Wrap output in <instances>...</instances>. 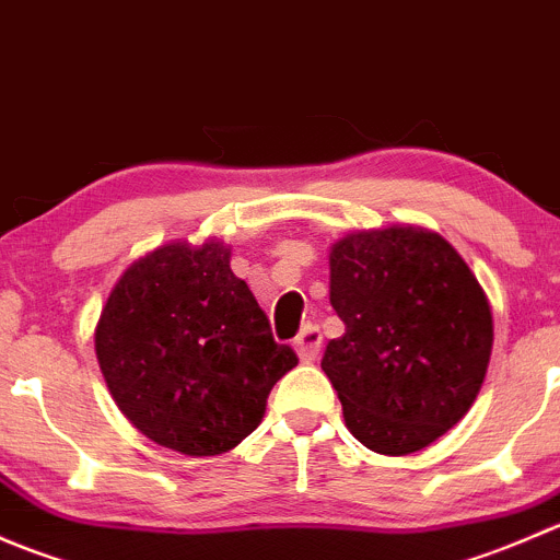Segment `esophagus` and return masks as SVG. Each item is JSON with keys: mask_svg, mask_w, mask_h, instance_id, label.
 Wrapping results in <instances>:
<instances>
[{"mask_svg": "<svg viewBox=\"0 0 560 560\" xmlns=\"http://www.w3.org/2000/svg\"><path fill=\"white\" fill-rule=\"evenodd\" d=\"M319 347H322V332L316 325H308L306 330L295 338V352L303 363H312V360H316Z\"/></svg>", "mask_w": 560, "mask_h": 560, "instance_id": "1", "label": "esophagus"}]
</instances>
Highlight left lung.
<instances>
[{"label": "left lung", "instance_id": "8db88e82", "mask_svg": "<svg viewBox=\"0 0 560 560\" xmlns=\"http://www.w3.org/2000/svg\"><path fill=\"white\" fill-rule=\"evenodd\" d=\"M330 303L347 330L322 371L360 444L409 455L463 420L488 374L493 312L453 244L415 224L347 233L330 246Z\"/></svg>", "mask_w": 560, "mask_h": 560}]
</instances>
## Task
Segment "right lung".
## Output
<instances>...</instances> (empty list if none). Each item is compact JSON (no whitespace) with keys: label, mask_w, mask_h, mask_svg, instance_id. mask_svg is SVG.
<instances>
[{"label":"right lung","mask_w":560,"mask_h":560,"mask_svg":"<svg viewBox=\"0 0 560 560\" xmlns=\"http://www.w3.org/2000/svg\"><path fill=\"white\" fill-rule=\"evenodd\" d=\"M94 349L121 415L189 457L238 447L298 365L217 238L171 241L135 259L107 295Z\"/></svg>","instance_id":"add662e5"}]
</instances>
